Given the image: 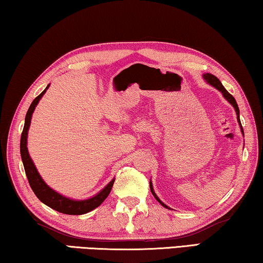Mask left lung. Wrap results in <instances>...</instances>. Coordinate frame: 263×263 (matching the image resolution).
Listing matches in <instances>:
<instances>
[{
    "label": "left lung",
    "mask_w": 263,
    "mask_h": 263,
    "mask_svg": "<svg viewBox=\"0 0 263 263\" xmlns=\"http://www.w3.org/2000/svg\"><path fill=\"white\" fill-rule=\"evenodd\" d=\"M204 78H205V80L208 81V83H209L210 85H212L213 87H216L217 89H219V91H220V92L222 93L223 98H225L226 100L229 101V102L231 103V105L234 107V109H235V111H236V115H238V121H239V123H240L241 132L243 133V129H242V126H241V122H240V119H239V107H238V103H236V101H235V99L233 98V96H232V94H230L229 92L226 91V88L223 87L222 84L220 83V80H219L216 76L211 74V73H206V74H204ZM150 190H152V193H153V195L155 196V198H156L157 201H160V204H162V206H164V208L169 209V208H167V206H166L165 204H163L162 201H161L160 199H158V197H157L156 195H155V192H154V189H153V185H152V182H150Z\"/></svg>",
    "instance_id": "8db88e82"
}]
</instances>
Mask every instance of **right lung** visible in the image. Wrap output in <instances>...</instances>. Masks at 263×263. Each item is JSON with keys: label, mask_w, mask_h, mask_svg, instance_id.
Segmentation results:
<instances>
[{"label": "right lung", "mask_w": 263, "mask_h": 263, "mask_svg": "<svg viewBox=\"0 0 263 263\" xmlns=\"http://www.w3.org/2000/svg\"><path fill=\"white\" fill-rule=\"evenodd\" d=\"M47 87H49V86H47ZM47 87L40 94V96L34 98V100L29 107L27 116H25L24 128L22 135H21V156H22L25 175H27L28 177L30 187L32 189L34 195L37 196V198L42 201V203H44L45 205L49 206V208L58 211L60 213L72 214V216H80V214H85L89 212V211L97 209L98 206H100L103 203V200H105L110 193L115 179L111 180V182L107 185L100 193H98L96 197L89 198V199L86 200H72L68 199L66 197H63L62 195H59V193L47 186L44 180L42 179L36 169V166H34L33 162L29 156L27 148V137L33 110L36 108L38 101H40L41 98L43 97V94L46 92Z\"/></svg>", "instance_id": "obj_1"}]
</instances>
